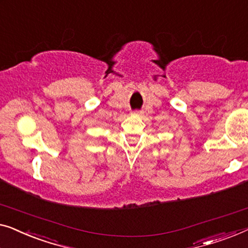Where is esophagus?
Instances as JSON below:
<instances>
[{"mask_svg": "<svg viewBox=\"0 0 248 248\" xmlns=\"http://www.w3.org/2000/svg\"><path fill=\"white\" fill-rule=\"evenodd\" d=\"M132 114H135V116H140V114H141V111H138V110L132 111Z\"/></svg>", "mask_w": 248, "mask_h": 248, "instance_id": "esophagus-1", "label": "esophagus"}]
</instances>
